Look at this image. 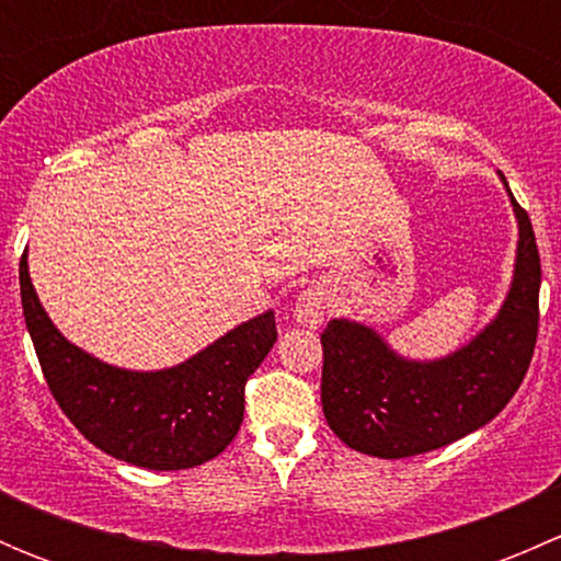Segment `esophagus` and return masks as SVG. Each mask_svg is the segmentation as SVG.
Segmentation results:
<instances>
[{
  "mask_svg": "<svg viewBox=\"0 0 561 561\" xmlns=\"http://www.w3.org/2000/svg\"><path fill=\"white\" fill-rule=\"evenodd\" d=\"M293 312H296L298 322H304V325L309 328H317L328 314V293L322 290L320 285L307 287V290L298 296L296 309H293Z\"/></svg>",
  "mask_w": 561,
  "mask_h": 561,
  "instance_id": "1",
  "label": "esophagus"
}]
</instances>
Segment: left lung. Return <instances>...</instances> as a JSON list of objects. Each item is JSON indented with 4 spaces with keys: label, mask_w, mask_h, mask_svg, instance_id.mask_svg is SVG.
Wrapping results in <instances>:
<instances>
[{
    "label": "left lung",
    "mask_w": 561,
    "mask_h": 561,
    "mask_svg": "<svg viewBox=\"0 0 561 561\" xmlns=\"http://www.w3.org/2000/svg\"><path fill=\"white\" fill-rule=\"evenodd\" d=\"M507 195L518 219L516 268L500 314L472 342L439 360H410L369 325L328 322L322 412L344 445L377 458L445 448L494 421L524 382L540 320V254L529 214Z\"/></svg>",
    "instance_id": "left-lung-1"
}]
</instances>
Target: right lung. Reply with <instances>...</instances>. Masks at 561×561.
<instances>
[{
    "label": "right lung",
    "instance_id": "add662e5",
    "mask_svg": "<svg viewBox=\"0 0 561 561\" xmlns=\"http://www.w3.org/2000/svg\"><path fill=\"white\" fill-rule=\"evenodd\" d=\"M21 307L48 390L107 456L144 469H190L219 456L244 421V386L276 342L274 312L225 333L162 371L107 366L67 342L45 314L21 254Z\"/></svg>",
    "mask_w": 561,
    "mask_h": 561
}]
</instances>
